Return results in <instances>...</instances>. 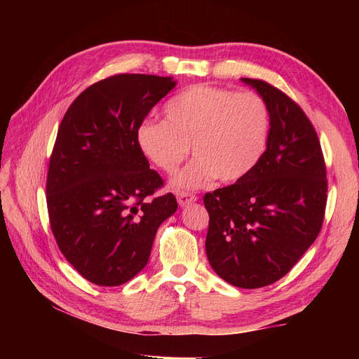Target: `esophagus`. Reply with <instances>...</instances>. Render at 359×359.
<instances>
[{
	"instance_id": "34e87169",
	"label": "esophagus",
	"mask_w": 359,
	"mask_h": 359,
	"mask_svg": "<svg viewBox=\"0 0 359 359\" xmlns=\"http://www.w3.org/2000/svg\"><path fill=\"white\" fill-rule=\"evenodd\" d=\"M175 196H177V202L180 207H185V205L197 201V196L193 193H188V191H177L175 193Z\"/></svg>"
}]
</instances>
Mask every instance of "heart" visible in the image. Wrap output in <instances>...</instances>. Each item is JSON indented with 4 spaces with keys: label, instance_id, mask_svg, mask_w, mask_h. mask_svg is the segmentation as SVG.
Returning <instances> with one entry per match:
<instances>
[{
    "label": "heart",
    "instance_id": "heart-1",
    "mask_svg": "<svg viewBox=\"0 0 359 359\" xmlns=\"http://www.w3.org/2000/svg\"><path fill=\"white\" fill-rule=\"evenodd\" d=\"M165 120L148 118L137 128V144L158 170L172 174L174 185L199 188L212 179L234 182L248 174L264 154L270 114L261 95L250 90L194 85L165 104Z\"/></svg>",
    "mask_w": 359,
    "mask_h": 359
}]
</instances>
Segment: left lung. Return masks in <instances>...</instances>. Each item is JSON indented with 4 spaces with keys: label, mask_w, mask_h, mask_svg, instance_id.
<instances>
[{
    "label": "left lung",
    "mask_w": 359,
    "mask_h": 359,
    "mask_svg": "<svg viewBox=\"0 0 359 359\" xmlns=\"http://www.w3.org/2000/svg\"><path fill=\"white\" fill-rule=\"evenodd\" d=\"M253 86L270 114L266 149L236 184L203 196L207 256L228 284L261 288L293 269L318 238L327 203V168L313 125L280 89Z\"/></svg>",
    "instance_id": "left-lung-1"
}]
</instances>
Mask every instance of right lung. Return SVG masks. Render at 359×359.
<instances>
[{"label": "right lung", "instance_id": "obj_1", "mask_svg": "<svg viewBox=\"0 0 359 359\" xmlns=\"http://www.w3.org/2000/svg\"><path fill=\"white\" fill-rule=\"evenodd\" d=\"M175 86L171 77L117 74L75 98L60 123L46 180L49 224L89 282L121 285L144 269L157 228L177 210L137 144V128Z\"/></svg>", "mask_w": 359, "mask_h": 359}]
</instances>
